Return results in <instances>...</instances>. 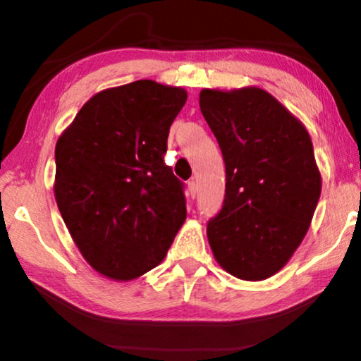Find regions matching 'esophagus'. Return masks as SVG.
Returning a JSON list of instances; mask_svg holds the SVG:
<instances>
[{
    "label": "esophagus",
    "mask_w": 361,
    "mask_h": 361,
    "mask_svg": "<svg viewBox=\"0 0 361 361\" xmlns=\"http://www.w3.org/2000/svg\"><path fill=\"white\" fill-rule=\"evenodd\" d=\"M187 187H189L190 197H195V194H197V182L192 179V180H189V184H187Z\"/></svg>",
    "instance_id": "obj_1"
}]
</instances>
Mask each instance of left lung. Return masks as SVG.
<instances>
[{
  "label": "left lung",
  "instance_id": "1",
  "mask_svg": "<svg viewBox=\"0 0 361 361\" xmlns=\"http://www.w3.org/2000/svg\"><path fill=\"white\" fill-rule=\"evenodd\" d=\"M200 111L219 141L226 185L207 225L216 263L235 278L263 281L302 243L322 177L305 126L259 87L204 88Z\"/></svg>",
  "mask_w": 361,
  "mask_h": 361
}]
</instances>
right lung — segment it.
I'll use <instances>...</instances> for the list:
<instances>
[{
	"label": "right lung",
	"instance_id": "obj_1",
	"mask_svg": "<svg viewBox=\"0 0 361 361\" xmlns=\"http://www.w3.org/2000/svg\"><path fill=\"white\" fill-rule=\"evenodd\" d=\"M180 87L136 80L93 95L56 145L54 195L73 243L98 274L131 281L166 258L187 209L164 164Z\"/></svg>",
	"mask_w": 361,
	"mask_h": 361
}]
</instances>
